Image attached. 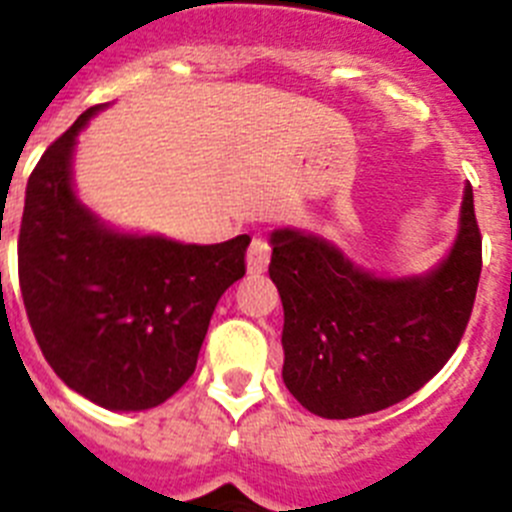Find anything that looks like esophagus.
Masks as SVG:
<instances>
[{
    "mask_svg": "<svg viewBox=\"0 0 512 512\" xmlns=\"http://www.w3.org/2000/svg\"><path fill=\"white\" fill-rule=\"evenodd\" d=\"M271 261V243L266 241L264 235H253L251 246L246 251V264L248 271H264Z\"/></svg>",
    "mask_w": 512,
    "mask_h": 512,
    "instance_id": "obj_1",
    "label": "esophagus"
}]
</instances>
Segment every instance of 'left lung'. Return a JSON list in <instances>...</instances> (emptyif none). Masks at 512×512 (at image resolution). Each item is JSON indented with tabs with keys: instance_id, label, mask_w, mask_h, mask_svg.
I'll list each match as a JSON object with an SVG mask.
<instances>
[{
	"instance_id": "1",
	"label": "left lung",
	"mask_w": 512,
	"mask_h": 512,
	"mask_svg": "<svg viewBox=\"0 0 512 512\" xmlns=\"http://www.w3.org/2000/svg\"><path fill=\"white\" fill-rule=\"evenodd\" d=\"M269 277L284 305L287 390L320 418L390 408L436 377L459 346L482 271L472 187L451 256L418 279H377L315 235H271Z\"/></svg>"
}]
</instances>
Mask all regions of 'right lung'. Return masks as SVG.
Listing matches in <instances>:
<instances>
[{
  "mask_svg": "<svg viewBox=\"0 0 512 512\" xmlns=\"http://www.w3.org/2000/svg\"><path fill=\"white\" fill-rule=\"evenodd\" d=\"M81 112L30 174L17 271L45 361L107 410H148L194 374L212 310L246 274L248 235L184 246L104 228L71 189Z\"/></svg>",
  "mask_w": 512,
  "mask_h": 512,
  "instance_id": "add662e5",
  "label": "right lung"
}]
</instances>
